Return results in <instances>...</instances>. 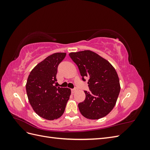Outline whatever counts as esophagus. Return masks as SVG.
Listing matches in <instances>:
<instances>
[{
    "label": "esophagus",
    "mask_w": 150,
    "mask_h": 150,
    "mask_svg": "<svg viewBox=\"0 0 150 150\" xmlns=\"http://www.w3.org/2000/svg\"><path fill=\"white\" fill-rule=\"evenodd\" d=\"M76 91V89H75V88H74V89H71V91H72V93H74Z\"/></svg>",
    "instance_id": "1"
}]
</instances>
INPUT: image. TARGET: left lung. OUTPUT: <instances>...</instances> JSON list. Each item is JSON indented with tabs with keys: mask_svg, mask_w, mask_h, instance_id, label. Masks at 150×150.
I'll return each instance as SVG.
<instances>
[{
	"mask_svg": "<svg viewBox=\"0 0 150 150\" xmlns=\"http://www.w3.org/2000/svg\"><path fill=\"white\" fill-rule=\"evenodd\" d=\"M69 55L78 66L82 79L85 81V78H89L90 92L84 91V101L78 104L81 115L90 120L106 116L115 107L120 92V80L114 67L89 50Z\"/></svg>",
	"mask_w": 150,
	"mask_h": 150,
	"instance_id": "8db88e82",
	"label": "left lung"
}]
</instances>
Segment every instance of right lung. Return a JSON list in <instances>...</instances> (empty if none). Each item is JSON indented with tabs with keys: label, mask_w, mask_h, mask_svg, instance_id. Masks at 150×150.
<instances>
[{
	"label": "right lung",
	"mask_w": 150,
	"mask_h": 150,
	"mask_svg": "<svg viewBox=\"0 0 150 150\" xmlns=\"http://www.w3.org/2000/svg\"><path fill=\"white\" fill-rule=\"evenodd\" d=\"M66 53L57 52L47 57L31 71L26 83L29 101L36 114L44 119L54 120L64 112L71 89L54 86L57 67Z\"/></svg>",
	"instance_id": "right-lung-1"
}]
</instances>
